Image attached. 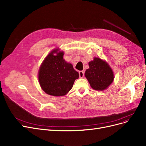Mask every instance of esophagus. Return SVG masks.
<instances>
[{
    "instance_id": "1",
    "label": "esophagus",
    "mask_w": 146,
    "mask_h": 146,
    "mask_svg": "<svg viewBox=\"0 0 146 146\" xmlns=\"http://www.w3.org/2000/svg\"><path fill=\"white\" fill-rule=\"evenodd\" d=\"M79 78H82L84 76V71H80L79 72Z\"/></svg>"
}]
</instances>
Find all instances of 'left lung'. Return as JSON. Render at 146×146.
<instances>
[{
  "instance_id": "obj_1",
  "label": "left lung",
  "mask_w": 146,
  "mask_h": 146,
  "mask_svg": "<svg viewBox=\"0 0 146 146\" xmlns=\"http://www.w3.org/2000/svg\"><path fill=\"white\" fill-rule=\"evenodd\" d=\"M88 65L85 76L94 90H104L113 81V72L106 61L94 58L93 60L89 62Z\"/></svg>"
}]
</instances>
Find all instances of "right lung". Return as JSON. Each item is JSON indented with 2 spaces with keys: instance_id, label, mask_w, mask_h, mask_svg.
Returning <instances> with one entry per match:
<instances>
[{
  "instance_id": "right-lung-1",
  "label": "right lung",
  "mask_w": 146,
  "mask_h": 146,
  "mask_svg": "<svg viewBox=\"0 0 146 146\" xmlns=\"http://www.w3.org/2000/svg\"><path fill=\"white\" fill-rule=\"evenodd\" d=\"M63 51L59 48L53 50L46 56L41 64L38 79L41 88L48 95L64 96L71 90L79 73L72 64L64 58Z\"/></svg>"
}]
</instances>
